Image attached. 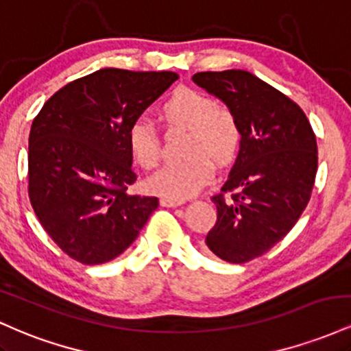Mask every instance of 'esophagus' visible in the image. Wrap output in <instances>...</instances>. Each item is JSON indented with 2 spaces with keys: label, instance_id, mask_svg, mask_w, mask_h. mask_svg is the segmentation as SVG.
Segmentation results:
<instances>
[{
  "label": "esophagus",
  "instance_id": "obj_1",
  "mask_svg": "<svg viewBox=\"0 0 351 351\" xmlns=\"http://www.w3.org/2000/svg\"><path fill=\"white\" fill-rule=\"evenodd\" d=\"M160 204L165 208H176V206H181V204H183V201L171 199V198H162L160 199Z\"/></svg>",
  "mask_w": 351,
  "mask_h": 351
}]
</instances>
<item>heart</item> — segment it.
<instances>
[{
    "mask_svg": "<svg viewBox=\"0 0 351 351\" xmlns=\"http://www.w3.org/2000/svg\"><path fill=\"white\" fill-rule=\"evenodd\" d=\"M160 115L170 127L188 128L186 160L165 165L150 176L147 188L171 199L196 195L211 180L213 162L223 165L232 158L239 145L236 115L224 104L216 102L196 88L180 87L162 104ZM127 145L134 162L143 170H153L162 156V142L155 125L145 119L132 122Z\"/></svg>",
    "mask_w": 351,
    "mask_h": 351,
    "instance_id": "heart-1",
    "label": "heart"
}]
</instances>
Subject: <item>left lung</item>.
I'll list each match as a JSON object with an SVG mask.
<instances>
[{"label":"left lung","mask_w":351,"mask_h":351,"mask_svg":"<svg viewBox=\"0 0 351 351\" xmlns=\"http://www.w3.org/2000/svg\"><path fill=\"white\" fill-rule=\"evenodd\" d=\"M196 86L236 115L241 143L216 204L209 251L231 264L263 256L295 226L317 175V140L304 110L247 71L198 72ZM224 194H231L226 202Z\"/></svg>","instance_id":"8db88e82"}]
</instances>
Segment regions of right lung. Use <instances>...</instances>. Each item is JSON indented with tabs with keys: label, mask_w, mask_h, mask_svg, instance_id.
<instances>
[{
	"label": "right lung",
	"mask_w": 351,
	"mask_h": 351,
	"mask_svg": "<svg viewBox=\"0 0 351 351\" xmlns=\"http://www.w3.org/2000/svg\"><path fill=\"white\" fill-rule=\"evenodd\" d=\"M178 79L170 71L100 69L59 88L29 134V199L39 223L67 256L86 265L115 259L142 231L155 196L135 183L127 130Z\"/></svg>",
	"instance_id": "1"
}]
</instances>
